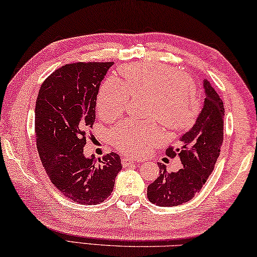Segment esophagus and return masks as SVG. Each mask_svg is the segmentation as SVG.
Returning a JSON list of instances; mask_svg holds the SVG:
<instances>
[{
  "mask_svg": "<svg viewBox=\"0 0 257 257\" xmlns=\"http://www.w3.org/2000/svg\"><path fill=\"white\" fill-rule=\"evenodd\" d=\"M134 163L136 164L140 163V160L134 159V158H128V157H125V158H123V160H121V164H123V166H127V165H131Z\"/></svg>",
  "mask_w": 257,
  "mask_h": 257,
  "instance_id": "obj_1",
  "label": "esophagus"
}]
</instances>
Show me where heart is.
<instances>
[{
    "mask_svg": "<svg viewBox=\"0 0 257 257\" xmlns=\"http://www.w3.org/2000/svg\"><path fill=\"white\" fill-rule=\"evenodd\" d=\"M120 80L108 78L97 98V109L106 116L124 110L128 93H147L148 114L158 116L174 131L186 130L200 114L201 101L190 76L163 63H133L120 67ZM163 136L154 119H125L111 128L110 142L128 154L138 155Z\"/></svg>",
    "mask_w": 257,
    "mask_h": 257,
    "instance_id": "heart-1",
    "label": "heart"
}]
</instances>
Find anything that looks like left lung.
<instances>
[{"label":"left lung","instance_id":"8db88e82","mask_svg":"<svg viewBox=\"0 0 257 257\" xmlns=\"http://www.w3.org/2000/svg\"><path fill=\"white\" fill-rule=\"evenodd\" d=\"M204 103L190 131L179 139V146L166 155L178 156L183 167L167 173L158 164L159 176L148 186V199L159 206H176L192 200L212 174L223 142V102L208 80H203Z\"/></svg>","mask_w":257,"mask_h":257}]
</instances>
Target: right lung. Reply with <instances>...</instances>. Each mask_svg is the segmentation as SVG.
<instances>
[{
	"label": "right lung",
	"mask_w": 257,
	"mask_h": 257,
	"mask_svg": "<svg viewBox=\"0 0 257 257\" xmlns=\"http://www.w3.org/2000/svg\"><path fill=\"white\" fill-rule=\"evenodd\" d=\"M112 64L93 62L62 66L44 81L36 101L40 160L54 186L79 204L105 201L121 169L115 152L103 156L100 164L93 155L83 154L87 131L96 119L99 88Z\"/></svg>",
	"instance_id": "right-lung-1"
}]
</instances>
